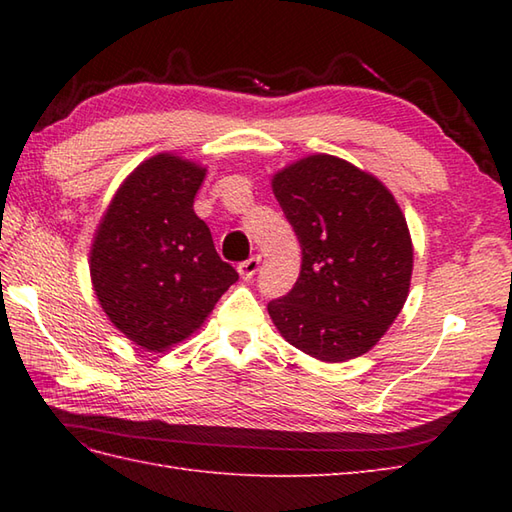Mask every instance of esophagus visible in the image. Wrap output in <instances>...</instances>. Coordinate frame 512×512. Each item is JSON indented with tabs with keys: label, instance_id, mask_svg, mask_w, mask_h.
I'll use <instances>...</instances> for the list:
<instances>
[{
	"label": "esophagus",
	"instance_id": "1",
	"mask_svg": "<svg viewBox=\"0 0 512 512\" xmlns=\"http://www.w3.org/2000/svg\"><path fill=\"white\" fill-rule=\"evenodd\" d=\"M259 264H262V259L259 257H250L246 259V262L239 264V275H242V279H253V275L259 270Z\"/></svg>",
	"mask_w": 512,
	"mask_h": 512
}]
</instances>
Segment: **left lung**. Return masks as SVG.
Instances as JSON below:
<instances>
[{"label":"left lung","mask_w":512,"mask_h":512,"mask_svg":"<svg viewBox=\"0 0 512 512\" xmlns=\"http://www.w3.org/2000/svg\"><path fill=\"white\" fill-rule=\"evenodd\" d=\"M273 193L301 244V273L268 303L275 328L323 363L363 356L409 297L413 244L405 213L374 173L330 154L279 169Z\"/></svg>","instance_id":"1"}]
</instances>
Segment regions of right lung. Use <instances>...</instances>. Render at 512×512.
I'll return each instance as SVG.
<instances>
[{
	"mask_svg": "<svg viewBox=\"0 0 512 512\" xmlns=\"http://www.w3.org/2000/svg\"><path fill=\"white\" fill-rule=\"evenodd\" d=\"M204 176L206 167L171 151L151 156L121 182L96 226L94 295L114 328L149 352L189 339L237 281L193 211Z\"/></svg>",
	"mask_w": 512,
	"mask_h": 512,
	"instance_id": "1",
	"label": "right lung"
}]
</instances>
